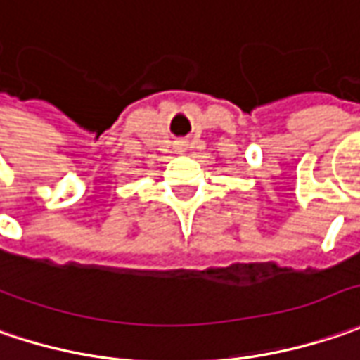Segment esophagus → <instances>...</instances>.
<instances>
[{
	"label": "esophagus",
	"instance_id": "obj_1",
	"mask_svg": "<svg viewBox=\"0 0 360 360\" xmlns=\"http://www.w3.org/2000/svg\"><path fill=\"white\" fill-rule=\"evenodd\" d=\"M177 145H179V149H183V147H185V143H177Z\"/></svg>",
	"mask_w": 360,
	"mask_h": 360
}]
</instances>
